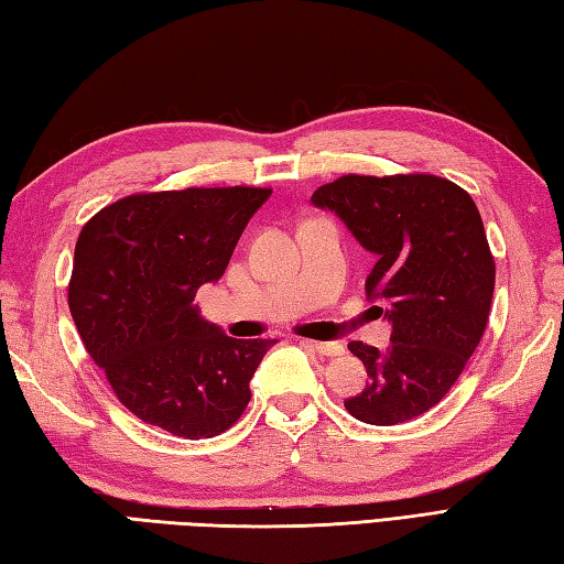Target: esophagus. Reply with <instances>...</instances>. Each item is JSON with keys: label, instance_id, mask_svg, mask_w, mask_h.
<instances>
[{"label": "esophagus", "instance_id": "34e87169", "mask_svg": "<svg viewBox=\"0 0 564 564\" xmlns=\"http://www.w3.org/2000/svg\"><path fill=\"white\" fill-rule=\"evenodd\" d=\"M306 348L316 350L318 355H328V358H333V355H343L346 352V348H343V343L338 340H302Z\"/></svg>", "mask_w": 564, "mask_h": 564}]
</instances>
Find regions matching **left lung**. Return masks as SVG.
Segmentation results:
<instances>
[{
	"label": "left lung",
	"mask_w": 564,
	"mask_h": 564,
	"mask_svg": "<svg viewBox=\"0 0 564 564\" xmlns=\"http://www.w3.org/2000/svg\"><path fill=\"white\" fill-rule=\"evenodd\" d=\"M312 204L372 252L365 292L387 304L377 308L392 324L384 350L348 343L370 382L346 409L372 426L416 419L451 392L487 328L497 270L477 206L435 175H346L318 187Z\"/></svg>",
	"instance_id": "1"
}]
</instances>
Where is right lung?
Segmentation results:
<instances>
[{
    "instance_id": "right-lung-1",
    "label": "right lung",
    "mask_w": 564,
    "mask_h": 564,
    "mask_svg": "<svg viewBox=\"0 0 564 564\" xmlns=\"http://www.w3.org/2000/svg\"><path fill=\"white\" fill-rule=\"evenodd\" d=\"M272 189L131 194L91 216L75 246L70 314L121 404L187 441L231 429L278 340H238L194 304L218 282Z\"/></svg>"
}]
</instances>
